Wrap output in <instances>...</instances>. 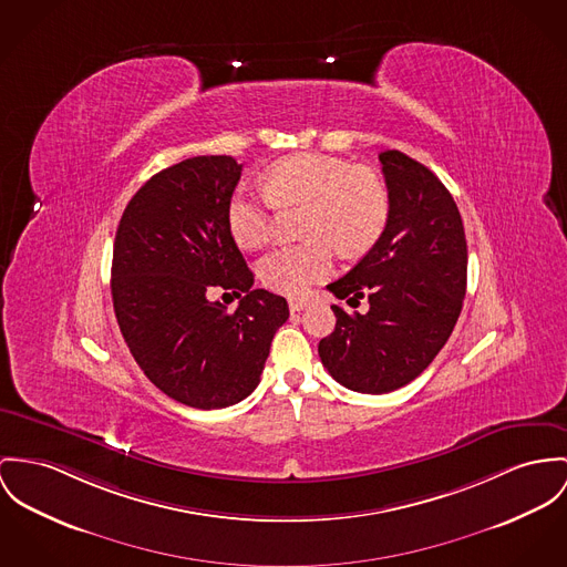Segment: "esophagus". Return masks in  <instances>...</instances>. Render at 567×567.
I'll return each mask as SVG.
<instances>
[{
  "label": "esophagus",
  "instance_id": "obj_1",
  "mask_svg": "<svg viewBox=\"0 0 567 567\" xmlns=\"http://www.w3.org/2000/svg\"><path fill=\"white\" fill-rule=\"evenodd\" d=\"M306 302L305 300H298V298H293V300H289V310L291 312H300L302 308H305Z\"/></svg>",
  "mask_w": 567,
  "mask_h": 567
}]
</instances>
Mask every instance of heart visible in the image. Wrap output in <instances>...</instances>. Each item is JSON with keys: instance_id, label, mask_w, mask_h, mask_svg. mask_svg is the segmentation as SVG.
<instances>
[{"instance_id": "b5f03b06", "label": "heart", "mask_w": 567, "mask_h": 567, "mask_svg": "<svg viewBox=\"0 0 567 567\" xmlns=\"http://www.w3.org/2000/svg\"><path fill=\"white\" fill-rule=\"evenodd\" d=\"M262 189L237 187L226 203V224L246 250H259L276 230L274 209L306 205L305 244L285 246L259 265L261 282L285 296H298L334 269L343 257L367 255L391 219V192L382 176L348 159L298 153L262 173Z\"/></svg>"}]
</instances>
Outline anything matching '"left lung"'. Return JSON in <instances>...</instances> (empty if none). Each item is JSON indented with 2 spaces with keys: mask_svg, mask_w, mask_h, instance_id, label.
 Wrapping results in <instances>:
<instances>
[{
  "mask_svg": "<svg viewBox=\"0 0 567 567\" xmlns=\"http://www.w3.org/2000/svg\"><path fill=\"white\" fill-rule=\"evenodd\" d=\"M391 192L382 239L328 289L364 315L332 306L334 332L319 341L328 373L349 391L382 394L419 378L449 341L466 296L462 216L430 168L401 151L380 153Z\"/></svg>",
  "mask_w": 567,
  "mask_h": 567,
  "instance_id": "left-lung-1",
  "label": "left lung"
}]
</instances>
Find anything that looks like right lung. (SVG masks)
I'll return each instance as SVG.
<instances>
[{"mask_svg":"<svg viewBox=\"0 0 567 567\" xmlns=\"http://www.w3.org/2000/svg\"><path fill=\"white\" fill-rule=\"evenodd\" d=\"M241 176L228 155H200L151 176L131 198L114 241L112 300L131 355L171 399L198 410L239 403L261 382L280 296L255 276L226 224ZM214 290L243 300L228 313Z\"/></svg>","mask_w":567,"mask_h":567,"instance_id":"add662e5","label":"right lung"}]
</instances>
